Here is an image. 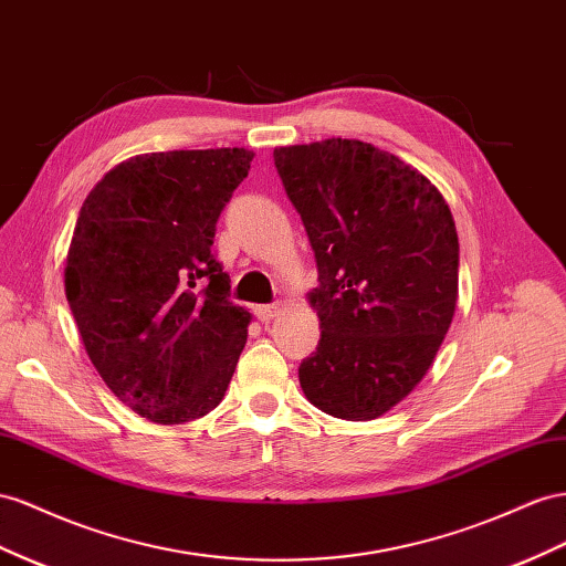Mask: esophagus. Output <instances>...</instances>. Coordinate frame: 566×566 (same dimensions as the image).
<instances>
[{
    "label": "esophagus",
    "mask_w": 566,
    "mask_h": 566,
    "mask_svg": "<svg viewBox=\"0 0 566 566\" xmlns=\"http://www.w3.org/2000/svg\"><path fill=\"white\" fill-rule=\"evenodd\" d=\"M279 312H281V304H256L254 307V316L259 321H271Z\"/></svg>",
    "instance_id": "34e87169"
}]
</instances>
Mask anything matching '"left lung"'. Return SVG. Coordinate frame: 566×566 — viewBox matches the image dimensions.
Returning a JSON list of instances; mask_svg holds the SVG:
<instances>
[{"instance_id": "8db88e82", "label": "left lung", "mask_w": 566, "mask_h": 566, "mask_svg": "<svg viewBox=\"0 0 566 566\" xmlns=\"http://www.w3.org/2000/svg\"><path fill=\"white\" fill-rule=\"evenodd\" d=\"M312 242L321 321L300 364L307 400L331 417L386 415L431 369L457 307L460 240L448 202L409 164L361 140L273 149Z\"/></svg>"}]
</instances>
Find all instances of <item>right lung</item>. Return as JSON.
<instances>
[{"instance_id": "1", "label": "right lung", "mask_w": 566, "mask_h": 566, "mask_svg": "<svg viewBox=\"0 0 566 566\" xmlns=\"http://www.w3.org/2000/svg\"><path fill=\"white\" fill-rule=\"evenodd\" d=\"M242 147L133 157L85 197L66 256V300L90 361L155 423L195 421L223 400L248 343L213 254L223 207L248 178Z\"/></svg>"}]
</instances>
